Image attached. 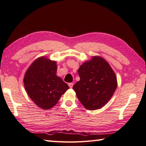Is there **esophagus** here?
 <instances>
[{"instance_id": "34e87169", "label": "esophagus", "mask_w": 146, "mask_h": 146, "mask_svg": "<svg viewBox=\"0 0 146 146\" xmlns=\"http://www.w3.org/2000/svg\"><path fill=\"white\" fill-rule=\"evenodd\" d=\"M68 85H69V88H72L73 87V85H74V83H69L68 84Z\"/></svg>"}]
</instances>
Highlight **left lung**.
Here are the masks:
<instances>
[{"label":"left lung","mask_w":146,"mask_h":146,"mask_svg":"<svg viewBox=\"0 0 146 146\" xmlns=\"http://www.w3.org/2000/svg\"><path fill=\"white\" fill-rule=\"evenodd\" d=\"M78 73L80 80L72 88L78 99L89 110L104 107L117 88L116 75L107 61L94 56L80 66Z\"/></svg>","instance_id":"8db88e82"}]
</instances>
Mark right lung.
<instances>
[{"instance_id":"obj_1","label":"right lung","mask_w":146,"mask_h":146,"mask_svg":"<svg viewBox=\"0 0 146 146\" xmlns=\"http://www.w3.org/2000/svg\"><path fill=\"white\" fill-rule=\"evenodd\" d=\"M55 61L46 57L35 60L25 72L24 83L30 98L39 107L48 110L55 106L68 85L56 76Z\"/></svg>"}]
</instances>
